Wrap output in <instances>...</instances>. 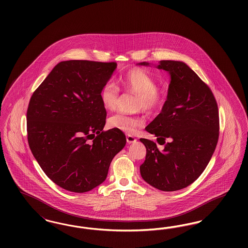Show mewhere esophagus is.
Masks as SVG:
<instances>
[{
    "mask_svg": "<svg viewBox=\"0 0 248 248\" xmlns=\"http://www.w3.org/2000/svg\"><path fill=\"white\" fill-rule=\"evenodd\" d=\"M127 141L130 142H135L136 141V139L133 137V135H131L130 133L127 134Z\"/></svg>",
    "mask_w": 248,
    "mask_h": 248,
    "instance_id": "1",
    "label": "esophagus"
}]
</instances>
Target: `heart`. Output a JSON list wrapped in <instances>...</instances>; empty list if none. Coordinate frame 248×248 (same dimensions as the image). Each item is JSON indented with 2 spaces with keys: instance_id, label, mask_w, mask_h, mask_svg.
<instances>
[{
  "instance_id": "obj_1",
  "label": "heart",
  "mask_w": 248,
  "mask_h": 248,
  "mask_svg": "<svg viewBox=\"0 0 248 248\" xmlns=\"http://www.w3.org/2000/svg\"><path fill=\"white\" fill-rule=\"evenodd\" d=\"M140 95L147 106H155L159 101V91L155 86H150L146 90H142Z\"/></svg>"
}]
</instances>
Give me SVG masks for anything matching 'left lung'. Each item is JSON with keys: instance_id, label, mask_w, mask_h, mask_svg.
Returning a JSON list of instances; mask_svg holds the SVG:
<instances>
[{"instance_id": "obj_1", "label": "left lung", "mask_w": 248, "mask_h": 248, "mask_svg": "<svg viewBox=\"0 0 248 248\" xmlns=\"http://www.w3.org/2000/svg\"><path fill=\"white\" fill-rule=\"evenodd\" d=\"M115 70L114 63L61 61L31 98L30 148L46 175L64 189L86 192L103 183L124 148L121 130L103 132L107 112L101 92Z\"/></svg>"}]
</instances>
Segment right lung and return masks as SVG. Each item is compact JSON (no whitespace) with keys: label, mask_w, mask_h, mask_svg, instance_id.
Here are the masks:
<instances>
[{"label":"right lung","mask_w":248,"mask_h":248,"mask_svg":"<svg viewBox=\"0 0 248 248\" xmlns=\"http://www.w3.org/2000/svg\"><path fill=\"white\" fill-rule=\"evenodd\" d=\"M154 66L168 73L170 83L161 112L145 129L163 140L161 147L144 140L147 154L140 169L154 188L174 191L193 183L208 165L218 140V109L211 90L186 63L162 60Z\"/></svg>","instance_id":"add662e5"}]
</instances>
